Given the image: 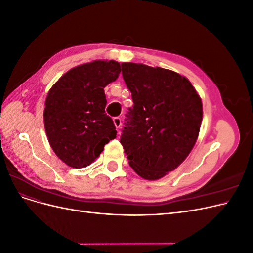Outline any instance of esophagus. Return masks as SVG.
Instances as JSON below:
<instances>
[{
    "instance_id": "1",
    "label": "esophagus",
    "mask_w": 253,
    "mask_h": 253,
    "mask_svg": "<svg viewBox=\"0 0 253 253\" xmlns=\"http://www.w3.org/2000/svg\"><path fill=\"white\" fill-rule=\"evenodd\" d=\"M113 121H114L115 126H116L117 128H119L120 126H121V118L120 117H114Z\"/></svg>"
}]
</instances>
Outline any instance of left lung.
<instances>
[{
  "instance_id": "8db88e82",
  "label": "left lung",
  "mask_w": 253,
  "mask_h": 253,
  "mask_svg": "<svg viewBox=\"0 0 253 253\" xmlns=\"http://www.w3.org/2000/svg\"><path fill=\"white\" fill-rule=\"evenodd\" d=\"M121 67L134 105L126 115L120 143L137 174L159 179L193 149L203 119L202 100L177 73L137 63Z\"/></svg>"
}]
</instances>
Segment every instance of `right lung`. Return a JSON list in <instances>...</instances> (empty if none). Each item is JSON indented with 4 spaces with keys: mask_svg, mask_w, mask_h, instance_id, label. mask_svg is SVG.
Listing matches in <instances>:
<instances>
[{
    "mask_svg": "<svg viewBox=\"0 0 253 253\" xmlns=\"http://www.w3.org/2000/svg\"><path fill=\"white\" fill-rule=\"evenodd\" d=\"M116 61H94L65 73L48 91L44 126L51 149L67 166L87 167L116 138L105 114L104 87L118 78Z\"/></svg>",
    "mask_w": 253,
    "mask_h": 253,
    "instance_id": "1",
    "label": "right lung"
}]
</instances>
